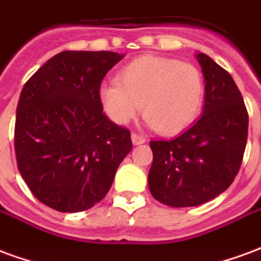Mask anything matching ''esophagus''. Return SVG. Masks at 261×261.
Masks as SVG:
<instances>
[{
  "label": "esophagus",
  "mask_w": 261,
  "mask_h": 261,
  "mask_svg": "<svg viewBox=\"0 0 261 261\" xmlns=\"http://www.w3.org/2000/svg\"><path fill=\"white\" fill-rule=\"evenodd\" d=\"M131 140H133V144L140 145V144H144V142H145V137H142L141 134H137V133H133V134H131Z\"/></svg>",
  "instance_id": "1"
}]
</instances>
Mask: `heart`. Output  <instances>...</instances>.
Returning a JSON list of instances; mask_svg holds the SVG:
<instances>
[{"label":"heart","instance_id":"obj_1","mask_svg":"<svg viewBox=\"0 0 261 261\" xmlns=\"http://www.w3.org/2000/svg\"><path fill=\"white\" fill-rule=\"evenodd\" d=\"M99 97L105 113L116 124H127L140 110L153 128L172 134L196 117L204 80L192 64L168 57L144 56L133 60L119 74V82L103 84Z\"/></svg>","mask_w":261,"mask_h":261}]
</instances>
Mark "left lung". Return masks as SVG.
Instances as JSON below:
<instances>
[{
    "label": "left lung",
    "mask_w": 261,
    "mask_h": 261,
    "mask_svg": "<svg viewBox=\"0 0 261 261\" xmlns=\"http://www.w3.org/2000/svg\"><path fill=\"white\" fill-rule=\"evenodd\" d=\"M205 80L204 112L172 140H152L149 192L169 207H194L213 200L235 180L247 141L249 114L230 74L198 53Z\"/></svg>",
    "instance_id": "obj_1"
}]
</instances>
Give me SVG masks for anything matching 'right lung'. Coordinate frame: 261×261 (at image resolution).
Returning <instances> with one entry per match:
<instances>
[{
  "instance_id": "obj_1",
  "label": "right lung",
  "mask_w": 261,
  "mask_h": 261,
  "mask_svg": "<svg viewBox=\"0 0 261 261\" xmlns=\"http://www.w3.org/2000/svg\"><path fill=\"white\" fill-rule=\"evenodd\" d=\"M123 56L61 51L20 92L15 155L33 196L60 213L93 207L108 194L133 148L130 131L103 113L99 89Z\"/></svg>"
}]
</instances>
